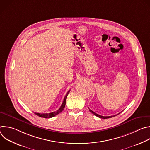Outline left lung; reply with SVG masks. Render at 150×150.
<instances>
[{
	"label": "left lung",
	"instance_id": "obj_1",
	"mask_svg": "<svg viewBox=\"0 0 150 150\" xmlns=\"http://www.w3.org/2000/svg\"><path fill=\"white\" fill-rule=\"evenodd\" d=\"M89 110L90 111V112H91L93 114H94L95 116H97V117H100V118H101V119H108V118H110V117H113V116H115H115H101V115H98V114H97V113H96L95 112H94L93 111H92L91 110H90V109H89ZM118 115V114H117Z\"/></svg>",
	"mask_w": 150,
	"mask_h": 150
}]
</instances>
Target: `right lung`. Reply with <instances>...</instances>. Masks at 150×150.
I'll return each instance as SVG.
<instances>
[{
  "mask_svg": "<svg viewBox=\"0 0 150 150\" xmlns=\"http://www.w3.org/2000/svg\"><path fill=\"white\" fill-rule=\"evenodd\" d=\"M70 90H69L68 91V93H67V94H66L65 98H64L63 101V103H62V105H61V106H60V108L57 111H55V112H52V113H35L36 115H37L38 116H40V117H44V118H50V117H53L55 116L56 115H57L59 113H61V112L63 111V109L65 108V104H66L67 97V96H68V94H69Z\"/></svg>",
  "mask_w": 150,
  "mask_h": 150,
  "instance_id": "add662e5",
  "label": "right lung"
}]
</instances>
